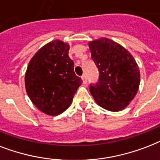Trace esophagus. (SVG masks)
Masks as SVG:
<instances>
[{
  "mask_svg": "<svg viewBox=\"0 0 160 160\" xmlns=\"http://www.w3.org/2000/svg\"><path fill=\"white\" fill-rule=\"evenodd\" d=\"M81 79H82L83 80V83H84V84H86V82H87V79H86V75H85V74H84V75L81 76Z\"/></svg>",
  "mask_w": 160,
  "mask_h": 160,
  "instance_id": "obj_1",
  "label": "esophagus"
}]
</instances>
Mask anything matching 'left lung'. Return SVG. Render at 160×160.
<instances>
[{"label": "left lung", "mask_w": 160, "mask_h": 160, "mask_svg": "<svg viewBox=\"0 0 160 160\" xmlns=\"http://www.w3.org/2000/svg\"><path fill=\"white\" fill-rule=\"evenodd\" d=\"M91 58L99 71L90 91L100 107L112 112L124 109L133 99L140 83V73L133 57L123 47L108 38L89 43Z\"/></svg>", "instance_id": "1"}]
</instances>
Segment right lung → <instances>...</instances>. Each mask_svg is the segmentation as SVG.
Masks as SVG:
<instances>
[{"mask_svg":"<svg viewBox=\"0 0 160 160\" xmlns=\"http://www.w3.org/2000/svg\"><path fill=\"white\" fill-rule=\"evenodd\" d=\"M69 50V44L52 41L37 52L28 66L27 93L32 103L48 115L64 112L82 83L74 71Z\"/></svg>","mask_w":160,"mask_h":160,"instance_id":"right-lung-1","label":"right lung"}]
</instances>
